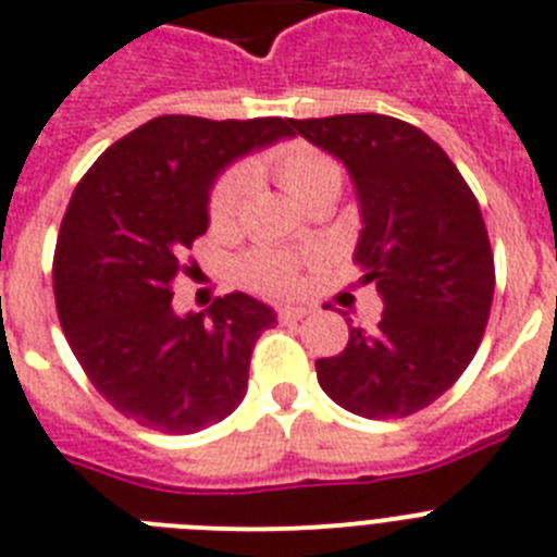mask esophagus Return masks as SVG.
<instances>
[{
    "instance_id": "1",
    "label": "esophagus",
    "mask_w": 557,
    "mask_h": 557,
    "mask_svg": "<svg viewBox=\"0 0 557 557\" xmlns=\"http://www.w3.org/2000/svg\"><path fill=\"white\" fill-rule=\"evenodd\" d=\"M306 314H309L306 306H283V309H277V318L283 320V323H297V320H302Z\"/></svg>"
}]
</instances>
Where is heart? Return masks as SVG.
<instances>
[{
	"instance_id": "b5f03b06",
	"label": "heart",
	"mask_w": 557,
	"mask_h": 557,
	"mask_svg": "<svg viewBox=\"0 0 557 557\" xmlns=\"http://www.w3.org/2000/svg\"><path fill=\"white\" fill-rule=\"evenodd\" d=\"M269 162L280 185L292 194L294 200L306 202L311 194L323 191V188H341V165L332 157H325L323 151H318V148L294 143V146L271 153ZM248 185H251V174L243 165L216 176L211 197H208V220H211L214 228H225L237 216ZM243 277L257 288L286 292L297 280V260L292 255H283V251L260 248V251H251L243 260Z\"/></svg>"
}]
</instances>
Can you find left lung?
<instances>
[{
	"label": "left lung",
	"instance_id": "1",
	"mask_svg": "<svg viewBox=\"0 0 557 557\" xmlns=\"http://www.w3.org/2000/svg\"><path fill=\"white\" fill-rule=\"evenodd\" d=\"M346 165L360 208L355 263L383 314L349 329L318 381L343 409L392 420L426 409L472 363L490 320L495 260L481 206L435 139L404 120L341 114L292 120Z\"/></svg>",
	"mask_w": 557,
	"mask_h": 557
}]
</instances>
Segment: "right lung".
Instances as JSON below:
<instances>
[{"label":"right lung","mask_w":557,"mask_h":557,"mask_svg":"<svg viewBox=\"0 0 557 557\" xmlns=\"http://www.w3.org/2000/svg\"><path fill=\"white\" fill-rule=\"evenodd\" d=\"M286 137L280 116H157L76 185L53 255L59 323L99 395L139 426L191 435L243 404L251 349L277 314L243 292L176 314L171 283L208 232L216 176Z\"/></svg>","instance_id":"1"}]
</instances>
